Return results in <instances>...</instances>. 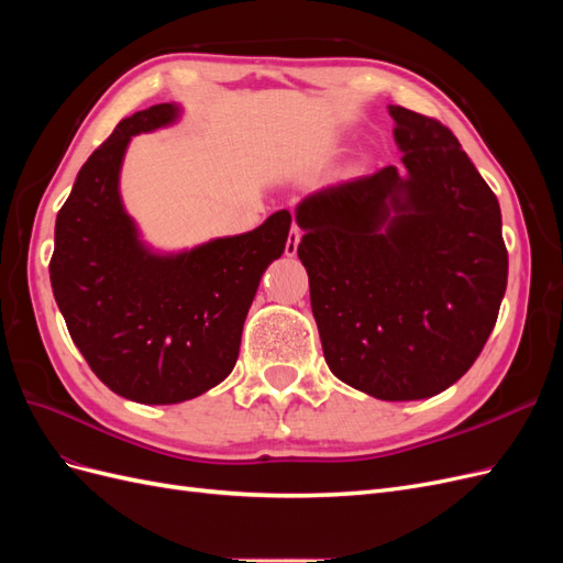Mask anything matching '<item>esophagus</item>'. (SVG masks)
<instances>
[{"instance_id":"1","label":"esophagus","mask_w":563,"mask_h":563,"mask_svg":"<svg viewBox=\"0 0 563 563\" xmlns=\"http://www.w3.org/2000/svg\"><path fill=\"white\" fill-rule=\"evenodd\" d=\"M300 234H302V230L294 223L291 225V232H288V240H286V255H296V251H298V244H300Z\"/></svg>"}]
</instances>
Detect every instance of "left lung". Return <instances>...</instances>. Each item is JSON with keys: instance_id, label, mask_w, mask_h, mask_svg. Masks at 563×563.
Segmentation results:
<instances>
[{"instance_id": "obj_1", "label": "left lung", "mask_w": 563, "mask_h": 563, "mask_svg": "<svg viewBox=\"0 0 563 563\" xmlns=\"http://www.w3.org/2000/svg\"><path fill=\"white\" fill-rule=\"evenodd\" d=\"M397 166L305 197L298 258L323 360L383 401L428 399L463 378L507 288L498 199L434 117L389 106Z\"/></svg>"}]
</instances>
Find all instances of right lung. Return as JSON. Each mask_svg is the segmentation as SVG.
Here are the masks:
<instances>
[{
    "label": "right lung",
    "instance_id": "1",
    "mask_svg": "<svg viewBox=\"0 0 563 563\" xmlns=\"http://www.w3.org/2000/svg\"><path fill=\"white\" fill-rule=\"evenodd\" d=\"M178 108L122 119L81 166L56 218L51 288L96 376L139 404H180L223 383L263 272L286 249L291 213L178 255L150 253L119 199L131 135L172 124Z\"/></svg>",
    "mask_w": 563,
    "mask_h": 563
}]
</instances>
